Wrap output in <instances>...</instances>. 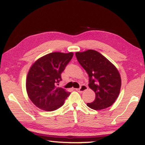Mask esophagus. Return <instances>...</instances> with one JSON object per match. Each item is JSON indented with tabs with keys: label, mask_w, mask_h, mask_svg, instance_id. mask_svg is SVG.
<instances>
[{
	"label": "esophagus",
	"mask_w": 145,
	"mask_h": 145,
	"mask_svg": "<svg viewBox=\"0 0 145 145\" xmlns=\"http://www.w3.org/2000/svg\"><path fill=\"white\" fill-rule=\"evenodd\" d=\"M87 89H88L87 86H85V85H81V87L79 88L76 89V90H77V92H84V91H85V90H87Z\"/></svg>",
	"instance_id": "34e87169"
}]
</instances>
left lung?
<instances>
[{
	"instance_id": "left-lung-1",
	"label": "left lung",
	"mask_w": 145,
	"mask_h": 145,
	"mask_svg": "<svg viewBox=\"0 0 145 145\" xmlns=\"http://www.w3.org/2000/svg\"><path fill=\"white\" fill-rule=\"evenodd\" d=\"M77 59L89 76L90 88L95 92L93 102L87 103L91 109L103 110L118 98L121 87V78L116 66L106 57L94 50L76 52Z\"/></svg>"
}]
</instances>
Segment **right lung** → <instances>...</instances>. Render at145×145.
<instances>
[{"instance_id": "right-lung-1", "label": "right lung", "mask_w": 145, "mask_h": 145, "mask_svg": "<svg viewBox=\"0 0 145 145\" xmlns=\"http://www.w3.org/2000/svg\"><path fill=\"white\" fill-rule=\"evenodd\" d=\"M72 56V52H54L39 58L32 64L26 79V89L29 99L37 108L54 111L64 105L71 93L57 86Z\"/></svg>"}]
</instances>
